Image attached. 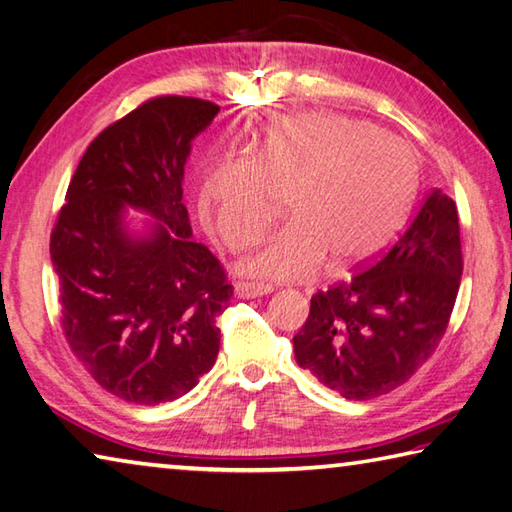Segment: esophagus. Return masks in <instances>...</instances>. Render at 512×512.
Listing matches in <instances>:
<instances>
[{"mask_svg":"<svg viewBox=\"0 0 512 512\" xmlns=\"http://www.w3.org/2000/svg\"><path fill=\"white\" fill-rule=\"evenodd\" d=\"M274 287L272 285H263V283H236V294L240 298H256V296H265L272 294Z\"/></svg>","mask_w":512,"mask_h":512,"instance_id":"1","label":"esophagus"}]
</instances>
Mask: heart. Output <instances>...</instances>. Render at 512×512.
Wrapping results in <instances>:
<instances>
[{
    "label": "heart",
    "instance_id": "b5f03b06",
    "mask_svg": "<svg viewBox=\"0 0 512 512\" xmlns=\"http://www.w3.org/2000/svg\"><path fill=\"white\" fill-rule=\"evenodd\" d=\"M252 151L218 156L198 196L205 227L227 249H243L276 214V194H285L289 220L240 260L238 272L296 281L327 258L345 272L383 254L406 223L417 158L408 142L370 122L330 111L289 115Z\"/></svg>",
    "mask_w": 512,
    "mask_h": 512
}]
</instances>
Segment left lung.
<instances>
[{
	"mask_svg": "<svg viewBox=\"0 0 512 512\" xmlns=\"http://www.w3.org/2000/svg\"><path fill=\"white\" fill-rule=\"evenodd\" d=\"M461 272L457 205L432 189L388 252L312 296L296 363L345 399L392 392L437 350Z\"/></svg>",
	"mask_w": 512,
	"mask_h": 512,
	"instance_id": "left-lung-1",
	"label": "left lung"
}]
</instances>
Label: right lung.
<instances>
[{
    "mask_svg": "<svg viewBox=\"0 0 512 512\" xmlns=\"http://www.w3.org/2000/svg\"><path fill=\"white\" fill-rule=\"evenodd\" d=\"M220 106L162 95L106 127L77 165L51 234L71 350L106 392L138 406L187 394L216 363L234 287L191 238L182 180L191 140ZM127 206L150 231L131 235Z\"/></svg>",
    "mask_w": 512,
    "mask_h": 512,
    "instance_id": "obj_1",
    "label": "right lung"
}]
</instances>
